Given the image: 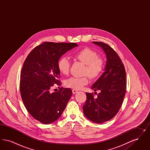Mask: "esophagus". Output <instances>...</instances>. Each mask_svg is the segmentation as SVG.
<instances>
[{
  "instance_id": "obj_1",
  "label": "esophagus",
  "mask_w": 150,
  "mask_h": 150,
  "mask_svg": "<svg viewBox=\"0 0 150 150\" xmlns=\"http://www.w3.org/2000/svg\"><path fill=\"white\" fill-rule=\"evenodd\" d=\"M72 92L73 94H75V93H76L78 92V91H77L76 89H72Z\"/></svg>"
}]
</instances>
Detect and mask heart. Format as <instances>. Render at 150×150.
Here are the masks:
<instances>
[{"instance_id": "heart-1", "label": "heart", "mask_w": 150, "mask_h": 150, "mask_svg": "<svg viewBox=\"0 0 150 150\" xmlns=\"http://www.w3.org/2000/svg\"><path fill=\"white\" fill-rule=\"evenodd\" d=\"M74 57L86 64L85 74H88L91 79H95L100 76L103 70V61L98 56L97 53L90 48H85L79 50L74 54ZM57 67L59 71L63 75L69 72L70 62L66 57H61L57 62ZM88 83L87 76L81 78L71 77L66 79L64 85L68 88L74 89H80Z\"/></svg>"}]
</instances>
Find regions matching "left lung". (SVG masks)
Here are the masks:
<instances>
[{
	"instance_id": "8db88e82",
	"label": "left lung",
	"mask_w": 150,
	"mask_h": 150,
	"mask_svg": "<svg viewBox=\"0 0 150 150\" xmlns=\"http://www.w3.org/2000/svg\"><path fill=\"white\" fill-rule=\"evenodd\" d=\"M93 43L104 50L107 61L105 72L92 86L100 93L96 98L93 93H86L83 110L88 119L100 124L111 120L119 111L126 92V72L120 58L111 47L103 42Z\"/></svg>"
}]
</instances>
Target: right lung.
<instances>
[{
    "mask_svg": "<svg viewBox=\"0 0 150 150\" xmlns=\"http://www.w3.org/2000/svg\"><path fill=\"white\" fill-rule=\"evenodd\" d=\"M78 45L74 43L44 42L31 51L20 76L22 100L29 114L40 122L50 124L61 116L71 97L70 88L50 93L54 84L61 86L57 62L67 51Z\"/></svg>",
    "mask_w": 150,
    "mask_h": 150,
    "instance_id": "obj_1",
    "label": "right lung"
}]
</instances>
